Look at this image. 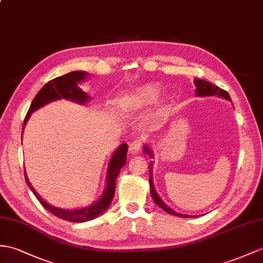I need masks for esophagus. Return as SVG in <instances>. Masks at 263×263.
<instances>
[{
  "label": "esophagus",
  "instance_id": "esophagus-1",
  "mask_svg": "<svg viewBox=\"0 0 263 263\" xmlns=\"http://www.w3.org/2000/svg\"><path fill=\"white\" fill-rule=\"evenodd\" d=\"M142 146H143L142 140L136 138L134 139L133 142H130L129 146H128V151H129V153L132 154H137L140 152V149H142Z\"/></svg>",
  "mask_w": 263,
  "mask_h": 263
}]
</instances>
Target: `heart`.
<instances>
[{
  "label": "heart",
  "instance_id": "1",
  "mask_svg": "<svg viewBox=\"0 0 263 263\" xmlns=\"http://www.w3.org/2000/svg\"><path fill=\"white\" fill-rule=\"evenodd\" d=\"M159 93H161V88L158 85L147 83V85L137 88L135 91L128 96V100L136 106H146L155 100Z\"/></svg>",
  "mask_w": 263,
  "mask_h": 263
}]
</instances>
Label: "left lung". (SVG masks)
Wrapping results in <instances>:
<instances>
[{"instance_id":"obj_1","label":"left lung","mask_w":263,"mask_h":263,"mask_svg":"<svg viewBox=\"0 0 263 263\" xmlns=\"http://www.w3.org/2000/svg\"><path fill=\"white\" fill-rule=\"evenodd\" d=\"M194 85H195V87H196L195 91H196V95H197V96H215V95H216V96H220V97H223V98H226V99L231 100V98H230V96H229L228 91L223 90V89H221L220 87L214 86L213 83H211V82H209V81L194 78ZM144 151H145V153L148 154V155H149L151 157H153V153L151 152L149 147L144 146ZM148 168H149V186H151V194H152L153 201L155 202L156 205H158L159 208L163 209V210L165 211V212H167L168 214L177 215V216H181V217H191V215L181 214V213L175 212L174 210H172L170 206L166 205V204L162 201V198L158 196L155 187H154V183H153V162H152V161H151V163L148 164Z\"/></svg>"}]
</instances>
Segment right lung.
<instances>
[{"mask_svg": "<svg viewBox=\"0 0 263 263\" xmlns=\"http://www.w3.org/2000/svg\"><path fill=\"white\" fill-rule=\"evenodd\" d=\"M87 74H88L87 72H83V71L69 72L65 76L58 77V78L49 81L47 85H44L41 88V90L36 93L34 99L32 100V104L29 108L27 116H25L23 126H25V124H27V121L29 120V117L31 116L32 112L36 109H39L40 107L49 104L51 101L59 100L63 98V99L76 101L78 102V104H85V102H87L89 100V96L85 91H82L78 87V83L82 80H85ZM22 134H23V129H22ZM127 151H128V145L121 144L119 148L115 152L109 164H108L106 189L99 200L96 201L93 204H91L90 206L79 209V210H73V211L52 206L46 201H43L40 197V195H37L35 190L32 187L31 183L29 182L28 176L25 174V171H24L25 181H27L30 190L32 191V193H33L37 198V201L42 204L44 209H47L49 212H51L53 215L60 217V219L65 221L76 222V223L90 221L95 219V217L100 215L102 212H105V211L108 209V206L110 205L112 197L115 195V189H116V178L119 174L121 167H123L126 163Z\"/></svg>", "mask_w": 263, "mask_h": 263, "instance_id": "obj_1", "label": "right lung"}]
</instances>
